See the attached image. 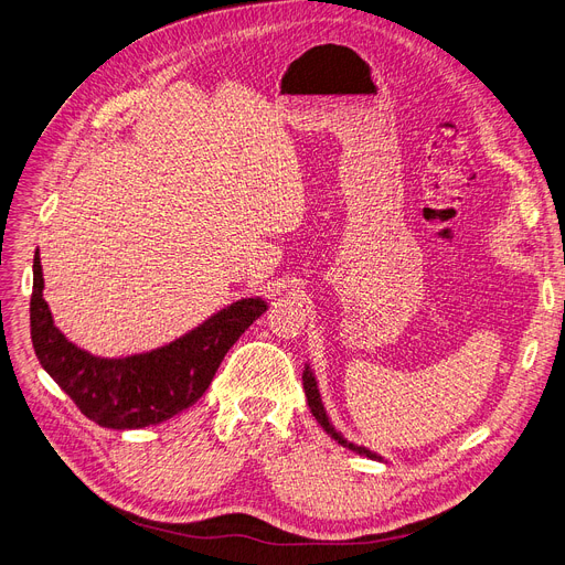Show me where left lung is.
Listing matches in <instances>:
<instances>
[{"label":"left lung","mask_w":565,"mask_h":565,"mask_svg":"<svg viewBox=\"0 0 565 565\" xmlns=\"http://www.w3.org/2000/svg\"><path fill=\"white\" fill-rule=\"evenodd\" d=\"M303 391H306L308 407H310L312 416L317 418V423H319L321 427H324V433H327L331 439H335L340 446H344V448H349V450H354V452L363 455V458L384 462V458H382L380 452H374V450H370V448H365V446H359V444H354V441H349V439L340 433V429H335V425L331 423V418H329V414H327V409H324V402H321V393H319L317 377H315V372H312L310 363H306V370H303Z\"/></svg>","instance_id":"left-lung-1"}]
</instances>
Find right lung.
Returning <instances> with one entry per match:
<instances>
[{
    "label": "right lung",
    "mask_w": 565,
    "mask_h": 565,
    "mask_svg": "<svg viewBox=\"0 0 565 565\" xmlns=\"http://www.w3.org/2000/svg\"><path fill=\"white\" fill-rule=\"evenodd\" d=\"M266 308L262 297L238 299L151 352L103 359L66 340L55 327L43 299L41 257L34 255L30 319L36 359L77 409L100 427L138 429L195 405L230 347Z\"/></svg>",
    "instance_id": "right-lung-1"
}]
</instances>
